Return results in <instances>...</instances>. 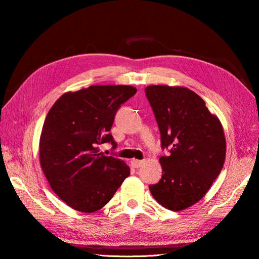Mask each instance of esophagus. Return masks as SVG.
Instances as JSON below:
<instances>
[{
	"mask_svg": "<svg viewBox=\"0 0 259 259\" xmlns=\"http://www.w3.org/2000/svg\"><path fill=\"white\" fill-rule=\"evenodd\" d=\"M144 160H138V159H133V160H131V164H133V167H135V168H139V167H141L142 164H144Z\"/></svg>",
	"mask_w": 259,
	"mask_h": 259,
	"instance_id": "esophagus-1",
	"label": "esophagus"
}]
</instances>
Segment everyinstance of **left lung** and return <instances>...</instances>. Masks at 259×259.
Returning <instances> with one entry per match:
<instances>
[{"instance_id":"left-lung-1","label":"left lung","mask_w":259,"mask_h":259,"mask_svg":"<svg viewBox=\"0 0 259 259\" xmlns=\"http://www.w3.org/2000/svg\"><path fill=\"white\" fill-rule=\"evenodd\" d=\"M145 91L160 130L161 148L170 152L159 159L161 179L149 189L162 207L183 210L199 201L222 171L226 157L223 125L187 88L149 85Z\"/></svg>"}]
</instances>
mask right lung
Masks as SVG:
<instances>
[{
	"label": "right lung",
	"instance_id": "add662e5",
	"mask_svg": "<svg viewBox=\"0 0 259 259\" xmlns=\"http://www.w3.org/2000/svg\"><path fill=\"white\" fill-rule=\"evenodd\" d=\"M131 85H91L60 97L49 111L40 137V163L52 190L71 208L93 212L110 201L130 168L104 156L98 146L109 133L121 104L135 96Z\"/></svg>",
	"mask_w": 259,
	"mask_h": 259
}]
</instances>
